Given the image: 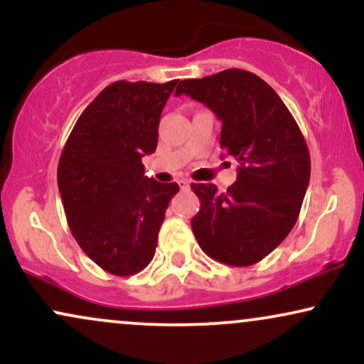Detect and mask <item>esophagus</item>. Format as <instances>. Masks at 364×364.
Returning a JSON list of instances; mask_svg holds the SVG:
<instances>
[{
    "label": "esophagus",
    "mask_w": 364,
    "mask_h": 364,
    "mask_svg": "<svg viewBox=\"0 0 364 364\" xmlns=\"http://www.w3.org/2000/svg\"><path fill=\"white\" fill-rule=\"evenodd\" d=\"M178 185H179V188H181V190H186V188H190V181H188V179H185V178H181V179H178Z\"/></svg>",
    "instance_id": "1"
}]
</instances>
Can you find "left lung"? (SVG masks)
I'll list each match as a JSON object with an SVG mask.
<instances>
[{"instance_id": "1", "label": "left lung", "mask_w": 364, "mask_h": 364, "mask_svg": "<svg viewBox=\"0 0 364 364\" xmlns=\"http://www.w3.org/2000/svg\"><path fill=\"white\" fill-rule=\"evenodd\" d=\"M181 94L215 112L223 121L220 149L240 162L225 193L214 185H191L200 198L191 219L196 243L225 265H253L298 220L311 171L306 140L272 87L246 70L181 80Z\"/></svg>"}]
</instances>
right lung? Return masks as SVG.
<instances>
[{"label": "right lung", "instance_id": "1", "mask_svg": "<svg viewBox=\"0 0 364 364\" xmlns=\"http://www.w3.org/2000/svg\"><path fill=\"white\" fill-rule=\"evenodd\" d=\"M179 80L111 83L92 101L66 140L58 188L70 231L102 270L128 277L154 258L176 183L145 176L159 121Z\"/></svg>", "mask_w": 364, "mask_h": 364}]
</instances>
